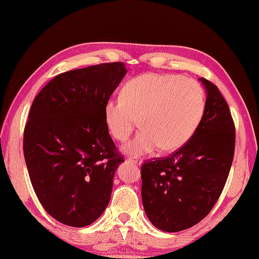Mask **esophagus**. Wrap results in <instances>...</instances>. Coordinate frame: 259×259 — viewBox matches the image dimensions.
<instances>
[{
	"instance_id": "34e87169",
	"label": "esophagus",
	"mask_w": 259,
	"mask_h": 259,
	"mask_svg": "<svg viewBox=\"0 0 259 259\" xmlns=\"http://www.w3.org/2000/svg\"><path fill=\"white\" fill-rule=\"evenodd\" d=\"M128 159L130 161H133L134 163H136V164H138V166H140V164L142 163V160L140 158H137V157H128Z\"/></svg>"
}]
</instances>
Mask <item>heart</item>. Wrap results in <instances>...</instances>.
Wrapping results in <instances>:
<instances>
[{
  "mask_svg": "<svg viewBox=\"0 0 259 259\" xmlns=\"http://www.w3.org/2000/svg\"><path fill=\"white\" fill-rule=\"evenodd\" d=\"M206 109L199 82L169 73H146L126 82L121 97L104 106V119L113 138L123 142L138 122L141 130L124 146L140 156L160 147L175 151L185 146L199 128Z\"/></svg>",
  "mask_w": 259,
  "mask_h": 259,
  "instance_id": "1",
  "label": "heart"
}]
</instances>
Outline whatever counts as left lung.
Returning <instances> with one entry per match:
<instances>
[{"mask_svg": "<svg viewBox=\"0 0 259 259\" xmlns=\"http://www.w3.org/2000/svg\"><path fill=\"white\" fill-rule=\"evenodd\" d=\"M199 128L185 146L141 167V197L153 226L168 233L195 226L210 212L226 184L235 152V123L212 82Z\"/></svg>", "mask_w": 259, "mask_h": 259, "instance_id": "8db88e82", "label": "left lung"}]
</instances>
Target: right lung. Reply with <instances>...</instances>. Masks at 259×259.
Masks as SVG:
<instances>
[{
	"label": "right lung",
	"instance_id": "1",
	"mask_svg": "<svg viewBox=\"0 0 259 259\" xmlns=\"http://www.w3.org/2000/svg\"><path fill=\"white\" fill-rule=\"evenodd\" d=\"M126 73L111 62L63 72L37 93L23 135L33 189L46 211L71 227H85L107 208L120 155L104 106Z\"/></svg>",
	"mask_w": 259,
	"mask_h": 259
}]
</instances>
